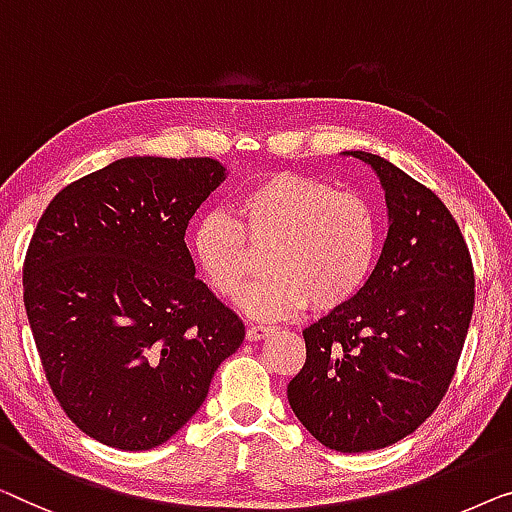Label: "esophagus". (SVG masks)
<instances>
[{
	"label": "esophagus",
	"instance_id": "1",
	"mask_svg": "<svg viewBox=\"0 0 512 512\" xmlns=\"http://www.w3.org/2000/svg\"><path fill=\"white\" fill-rule=\"evenodd\" d=\"M271 331H276V327H266V325H250V327H248V331H246V336H248V341H259V338L269 336Z\"/></svg>",
	"mask_w": 512,
	"mask_h": 512
}]
</instances>
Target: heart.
Returning a JSON list of instances; mask_svg holds the SVG:
<instances>
[{"mask_svg": "<svg viewBox=\"0 0 512 512\" xmlns=\"http://www.w3.org/2000/svg\"><path fill=\"white\" fill-rule=\"evenodd\" d=\"M376 248L378 220L362 194L297 171L257 178L236 194L234 218L208 211L190 234L201 278L225 299L241 292L264 250L269 271L243 294L259 318L348 304L369 278Z\"/></svg>", "mask_w": 512, "mask_h": 512, "instance_id": "b5f03b06", "label": "heart"}]
</instances>
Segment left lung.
I'll use <instances>...</instances> for the list:
<instances>
[{
    "label": "left lung",
    "mask_w": 512,
    "mask_h": 512,
    "mask_svg": "<svg viewBox=\"0 0 512 512\" xmlns=\"http://www.w3.org/2000/svg\"><path fill=\"white\" fill-rule=\"evenodd\" d=\"M385 187L383 255L348 304L304 329L306 362L287 385L299 422L329 450H380L413 434L455 376L475 271L448 206L383 157L352 150Z\"/></svg>",
    "instance_id": "left-lung-1"
}]
</instances>
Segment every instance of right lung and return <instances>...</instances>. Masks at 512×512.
<instances>
[{"instance_id":"right-lung-1","label":"right lung","mask_w":512,"mask_h":512,"mask_svg":"<svg viewBox=\"0 0 512 512\" xmlns=\"http://www.w3.org/2000/svg\"><path fill=\"white\" fill-rule=\"evenodd\" d=\"M222 181L211 157H125L69 183L39 218L27 320L57 403L99 443H167L243 343V320L194 278L185 246Z\"/></svg>"}]
</instances>
